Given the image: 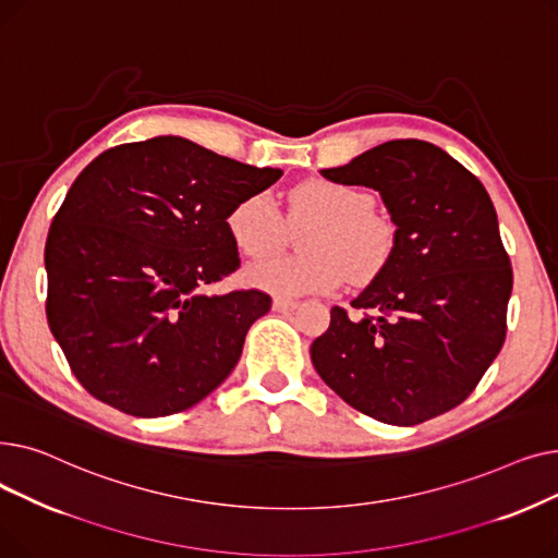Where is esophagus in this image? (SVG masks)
Listing matches in <instances>:
<instances>
[{"instance_id": "1", "label": "esophagus", "mask_w": 558, "mask_h": 558, "mask_svg": "<svg viewBox=\"0 0 558 558\" xmlns=\"http://www.w3.org/2000/svg\"><path fill=\"white\" fill-rule=\"evenodd\" d=\"M299 303L296 301H291V299H282V296H276L274 299V310H278V312H287V310H294Z\"/></svg>"}]
</instances>
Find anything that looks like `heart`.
<instances>
[{
	"label": "heart",
	"mask_w": 558,
	"mask_h": 558,
	"mask_svg": "<svg viewBox=\"0 0 558 558\" xmlns=\"http://www.w3.org/2000/svg\"><path fill=\"white\" fill-rule=\"evenodd\" d=\"M291 219H312L303 232V255L271 257L251 264L246 280L278 296L330 291L348 278L364 284L383 274L396 253V221L373 208L360 187L328 179H310L287 196ZM228 232L244 255L262 257L280 248L284 221L267 194L242 198L228 215Z\"/></svg>",
	"instance_id": "b5f03b06"
}]
</instances>
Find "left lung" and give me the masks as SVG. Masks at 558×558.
<instances>
[{"label": "left lung", "instance_id": "obj_1", "mask_svg": "<svg viewBox=\"0 0 558 558\" xmlns=\"http://www.w3.org/2000/svg\"><path fill=\"white\" fill-rule=\"evenodd\" d=\"M328 181L383 194L398 226L389 267L350 303L310 355L324 383L389 425L441 416L475 391L507 337L513 271L488 192L423 140H391Z\"/></svg>", "mask_w": 558, "mask_h": 558}]
</instances>
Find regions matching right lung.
<instances>
[{
	"label": "right lung",
	"mask_w": 558,
	"mask_h": 558,
	"mask_svg": "<svg viewBox=\"0 0 558 558\" xmlns=\"http://www.w3.org/2000/svg\"><path fill=\"white\" fill-rule=\"evenodd\" d=\"M280 175L173 135L112 146L78 173L45 267L49 328L87 393L158 418L223 383L271 296L205 287L240 269L230 210Z\"/></svg>",
	"instance_id": "1"
}]
</instances>
